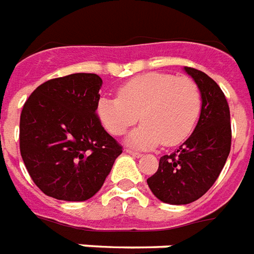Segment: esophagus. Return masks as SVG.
<instances>
[{
    "label": "esophagus",
    "instance_id": "esophagus-1",
    "mask_svg": "<svg viewBox=\"0 0 254 254\" xmlns=\"http://www.w3.org/2000/svg\"><path fill=\"white\" fill-rule=\"evenodd\" d=\"M127 153L134 156V157H141V153H138V152L133 151V149H127Z\"/></svg>",
    "mask_w": 254,
    "mask_h": 254
}]
</instances>
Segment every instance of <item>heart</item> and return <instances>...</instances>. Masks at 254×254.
<instances>
[{"label": "heart", "mask_w": 254, "mask_h": 254, "mask_svg": "<svg viewBox=\"0 0 254 254\" xmlns=\"http://www.w3.org/2000/svg\"><path fill=\"white\" fill-rule=\"evenodd\" d=\"M117 95L99 98V120L110 134L122 136L140 116L142 124L127 137V142L138 148L183 142L194 130L202 110L200 89L189 76L137 75L120 86Z\"/></svg>", "instance_id": "obj_1"}]
</instances>
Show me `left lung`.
<instances>
[{"instance_id": "obj_1", "label": "left lung", "mask_w": 254, "mask_h": 254, "mask_svg": "<svg viewBox=\"0 0 254 254\" xmlns=\"http://www.w3.org/2000/svg\"><path fill=\"white\" fill-rule=\"evenodd\" d=\"M202 93L200 117L192 134L178 151L160 157L159 168L146 179L161 202L187 204L199 199L215 183L230 153L232 125L225 94L207 74L185 67Z\"/></svg>"}]
</instances>
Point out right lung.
Segmentation results:
<instances>
[{"label":"right lung","mask_w":254,"mask_h":254,"mask_svg":"<svg viewBox=\"0 0 254 254\" xmlns=\"http://www.w3.org/2000/svg\"><path fill=\"white\" fill-rule=\"evenodd\" d=\"M102 79L71 74L29 95L20 116V152L29 176L48 196L82 202L98 192L122 146L97 114Z\"/></svg>","instance_id":"add662e5"}]
</instances>
